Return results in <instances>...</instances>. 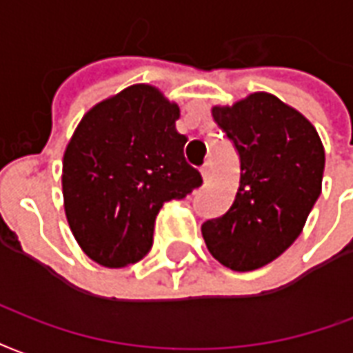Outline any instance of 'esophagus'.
I'll use <instances>...</instances> for the list:
<instances>
[{
    "mask_svg": "<svg viewBox=\"0 0 353 353\" xmlns=\"http://www.w3.org/2000/svg\"><path fill=\"white\" fill-rule=\"evenodd\" d=\"M210 174H212V169H210V163H205V165L201 167V176H203V180H205V182H207L208 179H210Z\"/></svg>",
    "mask_w": 353,
    "mask_h": 353,
    "instance_id": "esophagus-1",
    "label": "esophagus"
}]
</instances>
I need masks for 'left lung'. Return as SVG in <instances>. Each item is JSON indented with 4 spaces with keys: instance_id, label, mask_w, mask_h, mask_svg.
I'll return each instance as SVG.
<instances>
[{
    "instance_id": "left-lung-1",
    "label": "left lung",
    "mask_w": 353,
    "mask_h": 353,
    "mask_svg": "<svg viewBox=\"0 0 353 353\" xmlns=\"http://www.w3.org/2000/svg\"><path fill=\"white\" fill-rule=\"evenodd\" d=\"M210 112L235 143L241 179L230 210L201 225L203 239L223 267L254 271L301 235L321 194L325 150L312 122L269 92Z\"/></svg>"
}]
</instances>
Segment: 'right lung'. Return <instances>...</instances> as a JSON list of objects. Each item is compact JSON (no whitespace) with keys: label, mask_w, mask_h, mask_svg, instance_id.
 Here are the masks:
<instances>
[{"label":"right lung","mask_w":353,"mask_h":353,"mask_svg":"<svg viewBox=\"0 0 353 353\" xmlns=\"http://www.w3.org/2000/svg\"><path fill=\"white\" fill-rule=\"evenodd\" d=\"M179 103L131 84L82 117L63 152L61 194L69 230L92 261L120 269L150 250L163 203L201 186L176 131Z\"/></svg>","instance_id":"1"}]
</instances>
